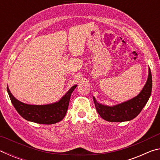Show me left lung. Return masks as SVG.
Masks as SVG:
<instances>
[{"mask_svg": "<svg viewBox=\"0 0 160 160\" xmlns=\"http://www.w3.org/2000/svg\"><path fill=\"white\" fill-rule=\"evenodd\" d=\"M152 86V80L150 69L149 68L147 82L138 95L113 107H107L99 104L93 97L97 112L103 119L110 122H123L132 120L139 114L148 102L151 94Z\"/></svg>", "mask_w": 160, "mask_h": 160, "instance_id": "left-lung-1", "label": "left lung"}]
</instances>
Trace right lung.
Returning a JSON list of instances; mask_svg holds the SVG:
<instances>
[{
  "instance_id": "1",
  "label": "right lung",
  "mask_w": 160,
  "mask_h": 160,
  "mask_svg": "<svg viewBox=\"0 0 160 160\" xmlns=\"http://www.w3.org/2000/svg\"><path fill=\"white\" fill-rule=\"evenodd\" d=\"M77 85H74L58 102L47 105H29L18 99L7 88L8 93L13 106L22 117L32 122L40 124H53L61 121L66 116L70 96Z\"/></svg>"
}]
</instances>
